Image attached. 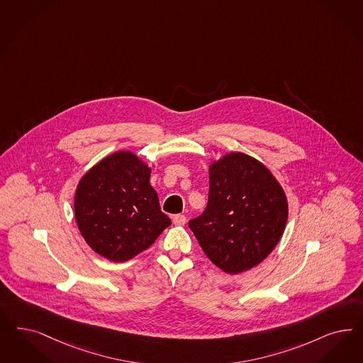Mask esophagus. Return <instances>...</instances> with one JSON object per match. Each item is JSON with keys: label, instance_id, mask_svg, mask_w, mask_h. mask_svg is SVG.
I'll use <instances>...</instances> for the list:
<instances>
[{"label": "esophagus", "instance_id": "34e87169", "mask_svg": "<svg viewBox=\"0 0 363 363\" xmlns=\"http://www.w3.org/2000/svg\"><path fill=\"white\" fill-rule=\"evenodd\" d=\"M173 224L178 226L185 225L186 224V217L184 214H175V216H173Z\"/></svg>", "mask_w": 363, "mask_h": 363}]
</instances>
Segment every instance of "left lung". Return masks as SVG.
Masks as SVG:
<instances>
[{"instance_id": "left-lung-1", "label": "left lung", "mask_w": 363, "mask_h": 363, "mask_svg": "<svg viewBox=\"0 0 363 363\" xmlns=\"http://www.w3.org/2000/svg\"><path fill=\"white\" fill-rule=\"evenodd\" d=\"M286 193L267 166L244 152H228L209 166V200L189 221L201 248L230 275L262 263L283 236Z\"/></svg>"}]
</instances>
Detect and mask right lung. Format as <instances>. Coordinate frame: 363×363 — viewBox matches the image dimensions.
I'll list each match as a JSON object with an SVG mask.
<instances>
[{"label":"right lung","instance_id":"add662e5","mask_svg":"<svg viewBox=\"0 0 363 363\" xmlns=\"http://www.w3.org/2000/svg\"><path fill=\"white\" fill-rule=\"evenodd\" d=\"M151 169L131 151H116L77 184L75 218L88 245L122 263L147 250L172 224L150 185Z\"/></svg>","mask_w":363,"mask_h":363}]
</instances>
